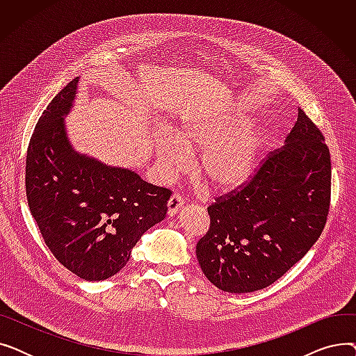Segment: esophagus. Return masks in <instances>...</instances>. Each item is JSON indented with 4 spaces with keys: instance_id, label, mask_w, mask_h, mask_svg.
Segmentation results:
<instances>
[{
    "instance_id": "esophagus-1",
    "label": "esophagus",
    "mask_w": 356,
    "mask_h": 356,
    "mask_svg": "<svg viewBox=\"0 0 356 356\" xmlns=\"http://www.w3.org/2000/svg\"><path fill=\"white\" fill-rule=\"evenodd\" d=\"M183 208V199L179 195H173L167 202V215L175 216Z\"/></svg>"
}]
</instances>
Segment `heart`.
<instances>
[{"instance_id": "heart-1", "label": "heart", "mask_w": 356, "mask_h": 356, "mask_svg": "<svg viewBox=\"0 0 356 356\" xmlns=\"http://www.w3.org/2000/svg\"><path fill=\"white\" fill-rule=\"evenodd\" d=\"M267 133L245 114H204L184 120L176 133L154 140L157 170L172 179L186 170L191 153L200 152L197 170L211 188L228 193L254 176Z\"/></svg>"}]
</instances>
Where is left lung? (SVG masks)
<instances>
[{
  "mask_svg": "<svg viewBox=\"0 0 356 356\" xmlns=\"http://www.w3.org/2000/svg\"><path fill=\"white\" fill-rule=\"evenodd\" d=\"M330 154L302 109L283 147L239 192L208 208L211 228L196 245L199 266L222 291L266 289L319 239L330 203Z\"/></svg>",
  "mask_w": 356,
  "mask_h": 356,
  "instance_id": "8db88e82",
  "label": "left lung"
}]
</instances>
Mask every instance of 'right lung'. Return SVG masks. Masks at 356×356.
<instances>
[{
  "mask_svg": "<svg viewBox=\"0 0 356 356\" xmlns=\"http://www.w3.org/2000/svg\"><path fill=\"white\" fill-rule=\"evenodd\" d=\"M79 78L49 104L31 136L26 191L33 218L60 264L86 282L117 274L145 231L165 218L172 192L134 170L78 152L65 118Z\"/></svg>",
  "mask_w": 356,
  "mask_h": 356,
  "instance_id": "add662e5",
  "label": "right lung"
}]
</instances>
